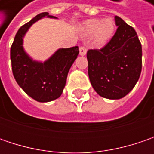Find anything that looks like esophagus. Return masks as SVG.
<instances>
[{"instance_id":"34e87169","label":"esophagus","mask_w":154,"mask_h":154,"mask_svg":"<svg viewBox=\"0 0 154 154\" xmlns=\"http://www.w3.org/2000/svg\"><path fill=\"white\" fill-rule=\"evenodd\" d=\"M86 51H87V50H86V47H83V46L80 47V56H85V55L86 54Z\"/></svg>"}]
</instances>
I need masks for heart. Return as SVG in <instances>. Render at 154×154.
Here are the masks:
<instances>
[{"label":"heart","mask_w":154,"mask_h":154,"mask_svg":"<svg viewBox=\"0 0 154 154\" xmlns=\"http://www.w3.org/2000/svg\"><path fill=\"white\" fill-rule=\"evenodd\" d=\"M116 31V23L111 18H93L85 20L80 26V33L84 38H90L92 45L103 47L112 38Z\"/></svg>","instance_id":"1"}]
</instances>
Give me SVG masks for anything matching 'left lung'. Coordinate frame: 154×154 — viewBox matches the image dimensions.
Masks as SVG:
<instances>
[{
  "mask_svg": "<svg viewBox=\"0 0 154 154\" xmlns=\"http://www.w3.org/2000/svg\"><path fill=\"white\" fill-rule=\"evenodd\" d=\"M117 29L101 50H89L88 75L99 96L119 99L126 96L139 80L142 49L137 33L120 17L115 16Z\"/></svg>",
  "mask_w": 154,
  "mask_h": 154,
  "instance_id": "8db88e82",
  "label": "left lung"
}]
</instances>
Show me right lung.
Returning a JSON list of instances; mask_svg holds the SVG:
<instances>
[{"label": "right lung", "instance_id": "1", "mask_svg": "<svg viewBox=\"0 0 154 154\" xmlns=\"http://www.w3.org/2000/svg\"><path fill=\"white\" fill-rule=\"evenodd\" d=\"M47 17L56 19L48 13H42L19 29L11 46L12 70L18 85L28 96L38 102H50L62 95L71 66L79 54V47L59 49L45 62L34 61L23 48V38L35 22Z\"/></svg>", "mask_w": 154, "mask_h": 154}]
</instances>
